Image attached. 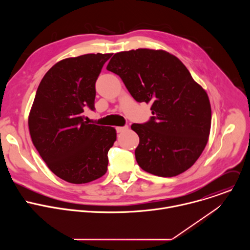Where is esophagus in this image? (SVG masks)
<instances>
[{"instance_id": "esophagus-1", "label": "esophagus", "mask_w": 250, "mask_h": 250, "mask_svg": "<svg viewBox=\"0 0 250 250\" xmlns=\"http://www.w3.org/2000/svg\"><path fill=\"white\" fill-rule=\"evenodd\" d=\"M128 129V126L127 125H125V126H118L117 127V131L118 132H124V131H125V130H127Z\"/></svg>"}]
</instances>
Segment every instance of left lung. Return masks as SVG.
Masks as SVG:
<instances>
[{
  "instance_id": "8db88e82",
  "label": "left lung",
  "mask_w": 250,
  "mask_h": 250,
  "mask_svg": "<svg viewBox=\"0 0 250 250\" xmlns=\"http://www.w3.org/2000/svg\"><path fill=\"white\" fill-rule=\"evenodd\" d=\"M106 69L122 78L136 102L151 104L150 121L131 125L139 136V167L174 177L193 166L208 140L211 110L186 66L167 51L138 48L116 53Z\"/></svg>"
}]
</instances>
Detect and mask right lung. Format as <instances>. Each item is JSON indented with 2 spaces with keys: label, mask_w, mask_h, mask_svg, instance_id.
Returning a JSON list of instances; mask_svg holds the SVG:
<instances>
[{
  "label": "right lung",
  "mask_w": 250,
  "mask_h": 250,
  "mask_svg": "<svg viewBox=\"0 0 250 250\" xmlns=\"http://www.w3.org/2000/svg\"><path fill=\"white\" fill-rule=\"evenodd\" d=\"M112 53L63 59L42 78L28 116L32 144L47 167L72 184L92 182L108 170V152L117 139L112 126L89 124L95 110V84Z\"/></svg>",
  "instance_id": "right-lung-1"
}]
</instances>
